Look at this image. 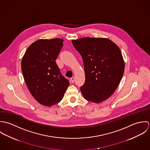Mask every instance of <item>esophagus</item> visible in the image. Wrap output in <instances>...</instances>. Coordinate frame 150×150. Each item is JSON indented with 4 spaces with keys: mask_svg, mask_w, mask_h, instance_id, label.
Here are the masks:
<instances>
[{
    "mask_svg": "<svg viewBox=\"0 0 150 150\" xmlns=\"http://www.w3.org/2000/svg\"><path fill=\"white\" fill-rule=\"evenodd\" d=\"M74 80H75L74 77H71V78L70 79V81H71V83H74Z\"/></svg>",
    "mask_w": 150,
    "mask_h": 150,
    "instance_id": "obj_1",
    "label": "esophagus"
}]
</instances>
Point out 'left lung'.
<instances>
[{"label": "left lung", "mask_w": 150, "mask_h": 150, "mask_svg": "<svg viewBox=\"0 0 150 150\" xmlns=\"http://www.w3.org/2000/svg\"><path fill=\"white\" fill-rule=\"evenodd\" d=\"M83 60L86 80L80 90L86 100L99 103L109 98L119 85L125 70L120 49L107 38L72 40Z\"/></svg>", "instance_id": "8db88e82"}]
</instances>
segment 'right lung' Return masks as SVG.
I'll use <instances>...</instances> for the list:
<instances>
[{
  "instance_id": "add662e5",
  "label": "right lung",
  "mask_w": 150,
  "mask_h": 150,
  "mask_svg": "<svg viewBox=\"0 0 150 150\" xmlns=\"http://www.w3.org/2000/svg\"><path fill=\"white\" fill-rule=\"evenodd\" d=\"M64 40L39 39L32 43L22 57V74L35 100L45 106L60 102L69 81L60 72L56 64Z\"/></svg>"
}]
</instances>
